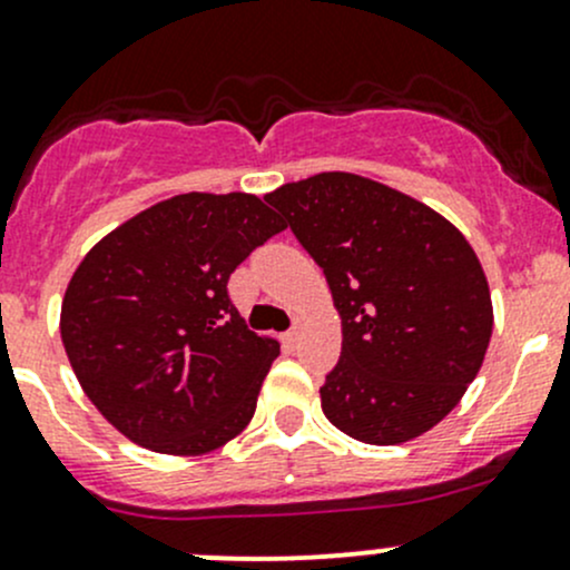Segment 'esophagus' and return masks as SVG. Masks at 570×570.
Listing matches in <instances>:
<instances>
[{
	"instance_id": "34e87169",
	"label": "esophagus",
	"mask_w": 570,
	"mask_h": 570,
	"mask_svg": "<svg viewBox=\"0 0 570 570\" xmlns=\"http://www.w3.org/2000/svg\"><path fill=\"white\" fill-rule=\"evenodd\" d=\"M301 336H303V322L295 320V322H292L289 331H286V342L297 344V342H301Z\"/></svg>"
}]
</instances>
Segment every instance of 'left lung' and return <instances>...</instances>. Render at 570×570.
Here are the masks:
<instances>
[{
	"instance_id": "left-lung-1",
	"label": "left lung",
	"mask_w": 570,
	"mask_h": 570,
	"mask_svg": "<svg viewBox=\"0 0 570 570\" xmlns=\"http://www.w3.org/2000/svg\"><path fill=\"white\" fill-rule=\"evenodd\" d=\"M320 264L342 317V355L320 389L333 428L392 446L461 402L493 331L474 248L422 200L355 174H317L267 195Z\"/></svg>"
}]
</instances>
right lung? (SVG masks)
<instances>
[{
	"label": "right lung",
	"instance_id": "obj_1",
	"mask_svg": "<svg viewBox=\"0 0 570 570\" xmlns=\"http://www.w3.org/2000/svg\"><path fill=\"white\" fill-rule=\"evenodd\" d=\"M286 223L248 193H184L109 232L71 275L60 336L82 392L135 444L204 455L243 433L281 344L228 297Z\"/></svg>",
	"mask_w": 570,
	"mask_h": 570
}]
</instances>
